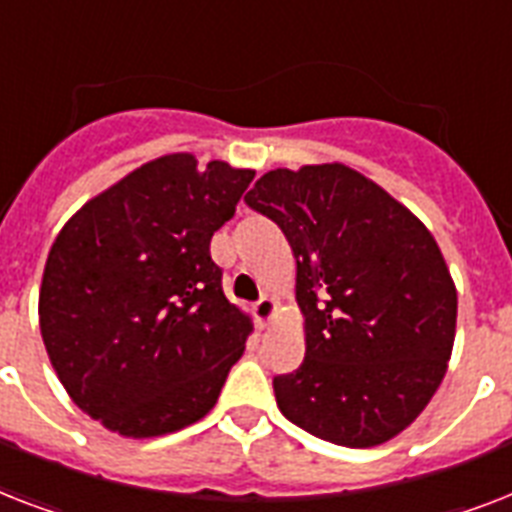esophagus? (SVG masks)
<instances>
[{
  "instance_id": "obj_1",
  "label": "esophagus",
  "mask_w": 512,
  "mask_h": 512,
  "mask_svg": "<svg viewBox=\"0 0 512 512\" xmlns=\"http://www.w3.org/2000/svg\"><path fill=\"white\" fill-rule=\"evenodd\" d=\"M252 313H255L257 324H260V327H265V324L273 319V313H276V303H273L271 297H260V300L252 305Z\"/></svg>"
}]
</instances>
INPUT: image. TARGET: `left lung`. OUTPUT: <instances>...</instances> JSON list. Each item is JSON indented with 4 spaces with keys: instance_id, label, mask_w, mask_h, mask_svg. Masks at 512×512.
Returning a JSON list of instances; mask_svg holds the SVG:
<instances>
[{
    "instance_id": "obj_1",
    "label": "left lung",
    "mask_w": 512,
    "mask_h": 512,
    "mask_svg": "<svg viewBox=\"0 0 512 512\" xmlns=\"http://www.w3.org/2000/svg\"><path fill=\"white\" fill-rule=\"evenodd\" d=\"M244 201L279 225L297 260L305 361L273 377L281 414L350 449L398 436L452 356L457 289L436 239L337 162L265 172Z\"/></svg>"
}]
</instances>
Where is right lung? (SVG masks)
I'll use <instances>...</instances> for the list:
<instances>
[{
    "mask_svg": "<svg viewBox=\"0 0 512 512\" xmlns=\"http://www.w3.org/2000/svg\"><path fill=\"white\" fill-rule=\"evenodd\" d=\"M255 172L170 154L90 199L52 244L39 327L82 412L127 438L193 425L217 404L252 321L223 295L212 233Z\"/></svg>",
    "mask_w": 512,
    "mask_h": 512,
    "instance_id": "1",
    "label": "right lung"
}]
</instances>
